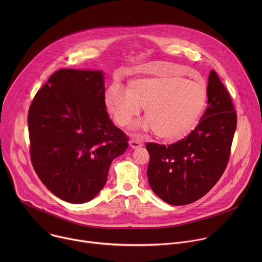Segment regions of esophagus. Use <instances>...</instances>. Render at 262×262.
<instances>
[{
  "instance_id": "esophagus-1",
  "label": "esophagus",
  "mask_w": 262,
  "mask_h": 262,
  "mask_svg": "<svg viewBox=\"0 0 262 262\" xmlns=\"http://www.w3.org/2000/svg\"><path fill=\"white\" fill-rule=\"evenodd\" d=\"M143 145V143L140 141V140H137V139H132L129 141V146L132 148H138V147H141Z\"/></svg>"
}]
</instances>
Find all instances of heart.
<instances>
[{
  "mask_svg": "<svg viewBox=\"0 0 262 262\" xmlns=\"http://www.w3.org/2000/svg\"><path fill=\"white\" fill-rule=\"evenodd\" d=\"M207 98L204 83L180 77L142 78L129 82L127 92L113 86L104 94L106 110L114 121L125 126L145 111L141 127L155 128L164 139L178 140L198 124Z\"/></svg>",
  "mask_w": 262,
  "mask_h": 262,
  "instance_id": "b5f03b06",
  "label": "heart"
}]
</instances>
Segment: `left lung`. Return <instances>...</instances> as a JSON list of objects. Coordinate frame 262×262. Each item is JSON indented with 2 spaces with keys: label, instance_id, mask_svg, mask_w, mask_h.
<instances>
[{
  "label": "left lung",
  "instance_id": "left-lung-1",
  "mask_svg": "<svg viewBox=\"0 0 262 262\" xmlns=\"http://www.w3.org/2000/svg\"><path fill=\"white\" fill-rule=\"evenodd\" d=\"M236 122L230 94L212 69L207 106L195 129L168 146L146 144L147 176L155 194L171 205H185L208 193L228 165Z\"/></svg>",
  "mask_w": 262,
  "mask_h": 262
}]
</instances>
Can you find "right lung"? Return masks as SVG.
<instances>
[{
  "label": "right lung",
  "mask_w": 262,
  "mask_h": 262,
  "mask_svg": "<svg viewBox=\"0 0 262 262\" xmlns=\"http://www.w3.org/2000/svg\"><path fill=\"white\" fill-rule=\"evenodd\" d=\"M105 107L102 72L74 69L55 71L30 105L33 168L66 202L92 200L105 184L112 161L128 146Z\"/></svg>",
  "instance_id": "1"
}]
</instances>
